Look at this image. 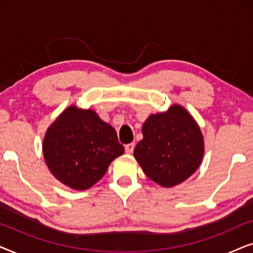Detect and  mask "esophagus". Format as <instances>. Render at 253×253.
<instances>
[{"label": "esophagus", "instance_id": "obj_1", "mask_svg": "<svg viewBox=\"0 0 253 253\" xmlns=\"http://www.w3.org/2000/svg\"><path fill=\"white\" fill-rule=\"evenodd\" d=\"M126 152L127 154H131L133 152V150H134V143H130V144H126Z\"/></svg>", "mask_w": 253, "mask_h": 253}]
</instances>
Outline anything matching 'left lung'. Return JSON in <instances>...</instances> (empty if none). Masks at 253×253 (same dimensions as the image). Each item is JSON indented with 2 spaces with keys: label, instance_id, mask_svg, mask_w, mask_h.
<instances>
[{
  "label": "left lung",
  "instance_id": "obj_1",
  "mask_svg": "<svg viewBox=\"0 0 253 253\" xmlns=\"http://www.w3.org/2000/svg\"><path fill=\"white\" fill-rule=\"evenodd\" d=\"M143 136L133 151L134 158L147 177L165 188L185 181L202 162V131L181 106L151 115L143 126Z\"/></svg>",
  "mask_w": 253,
  "mask_h": 253
}]
</instances>
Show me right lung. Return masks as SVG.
Wrapping results in <instances>:
<instances>
[{
  "mask_svg": "<svg viewBox=\"0 0 253 253\" xmlns=\"http://www.w3.org/2000/svg\"><path fill=\"white\" fill-rule=\"evenodd\" d=\"M42 150L55 177L76 190H86L106 174L110 162L124 153L116 131L91 109L69 107L51 124Z\"/></svg>",
  "mask_w": 253,
  "mask_h": 253,
  "instance_id": "obj_1",
  "label": "right lung"
}]
</instances>
